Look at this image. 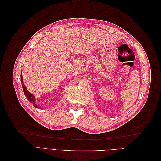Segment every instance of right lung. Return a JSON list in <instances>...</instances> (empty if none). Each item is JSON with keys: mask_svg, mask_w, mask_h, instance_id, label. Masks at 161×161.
<instances>
[{"mask_svg": "<svg viewBox=\"0 0 161 161\" xmlns=\"http://www.w3.org/2000/svg\"><path fill=\"white\" fill-rule=\"evenodd\" d=\"M21 82L22 86H23V92H24V95H25V97H27V99L31 102V103L33 104V105L34 107H35V108H38V106H37V105L36 103V102H35V101H36V100H35V96H34L33 95H32V94L31 93V92L27 89L25 85H24V83H23L22 73H21Z\"/></svg>", "mask_w": 161, "mask_h": 161, "instance_id": "1", "label": "right lung"}]
</instances>
